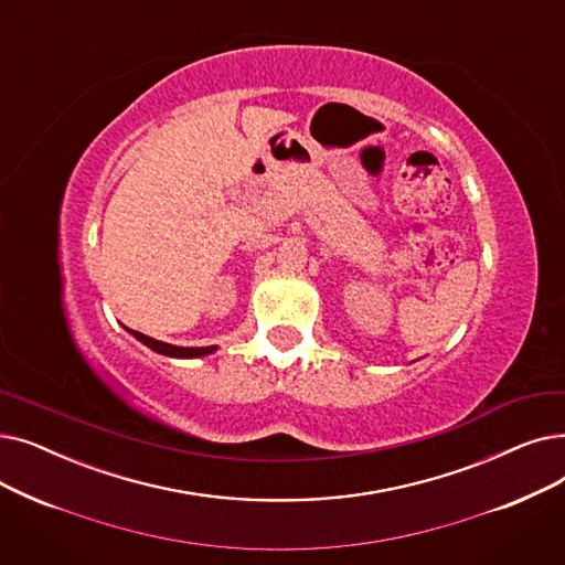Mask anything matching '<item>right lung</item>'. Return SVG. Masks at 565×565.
Returning a JSON list of instances; mask_svg holds the SVG:
<instances>
[{
    "mask_svg": "<svg viewBox=\"0 0 565 565\" xmlns=\"http://www.w3.org/2000/svg\"><path fill=\"white\" fill-rule=\"evenodd\" d=\"M129 332H131L136 339H140V341L145 343V347H150L152 351H157V353H161V355H168V358H201V355H207V353L214 351V347H201V349L173 347V343H163V341L147 337V334H142V332H134V330H129Z\"/></svg>",
    "mask_w": 565,
    "mask_h": 565,
    "instance_id": "add662e5",
    "label": "right lung"
}]
</instances>
